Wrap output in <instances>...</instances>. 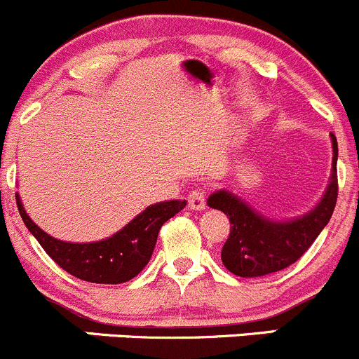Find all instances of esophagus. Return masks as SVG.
I'll return each mask as SVG.
<instances>
[{"instance_id":"esophagus-1","label":"esophagus","mask_w":359,"mask_h":359,"mask_svg":"<svg viewBox=\"0 0 359 359\" xmlns=\"http://www.w3.org/2000/svg\"><path fill=\"white\" fill-rule=\"evenodd\" d=\"M188 208L194 209V211H202L205 209V191L197 188V190H191L188 195Z\"/></svg>"}]
</instances>
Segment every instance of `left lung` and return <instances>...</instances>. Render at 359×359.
<instances>
[{
    "mask_svg": "<svg viewBox=\"0 0 359 359\" xmlns=\"http://www.w3.org/2000/svg\"><path fill=\"white\" fill-rule=\"evenodd\" d=\"M332 137V175L321 201L305 215L274 219L262 215L229 190L209 195L208 205L219 209L230 219V233L222 250V262L239 278H260L290 267L311 248L328 225L337 204V137Z\"/></svg>",
    "mask_w": 359,
    "mask_h": 359,
    "instance_id": "left-lung-1",
    "label": "left lung"
}]
</instances>
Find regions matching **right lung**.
<instances>
[{
  "label": "right lung",
  "mask_w": 359,
  "mask_h": 359,
  "mask_svg": "<svg viewBox=\"0 0 359 359\" xmlns=\"http://www.w3.org/2000/svg\"><path fill=\"white\" fill-rule=\"evenodd\" d=\"M20 218L48 257L78 279L97 285H120L136 278L150 262L161 226L178 215L187 201H165L148 205L122 230L95 243H67L41 230L15 194Z\"/></svg>",
  "instance_id": "obj_1"
}]
</instances>
